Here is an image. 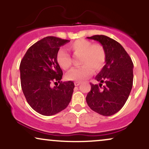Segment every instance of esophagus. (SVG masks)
Listing matches in <instances>:
<instances>
[{
    "label": "esophagus",
    "instance_id": "obj_1",
    "mask_svg": "<svg viewBox=\"0 0 149 149\" xmlns=\"http://www.w3.org/2000/svg\"><path fill=\"white\" fill-rule=\"evenodd\" d=\"M80 84V82H78V81H76L74 83L75 86H78V85H79Z\"/></svg>",
    "mask_w": 149,
    "mask_h": 149
}]
</instances>
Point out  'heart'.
Returning <instances> with one entry per match:
<instances>
[{
    "label": "heart",
    "mask_w": 149,
    "mask_h": 149,
    "mask_svg": "<svg viewBox=\"0 0 149 149\" xmlns=\"http://www.w3.org/2000/svg\"><path fill=\"white\" fill-rule=\"evenodd\" d=\"M69 49L76 54H81L80 64L78 68L72 69L66 74L69 80H83L87 79L95 71H99L103 68L107 60L105 49L101 44H92L85 39H78L69 45ZM56 59L61 69L68 70L71 66V57L64 49L57 51Z\"/></svg>",
    "instance_id": "obj_1"
}]
</instances>
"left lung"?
Segmentation results:
<instances>
[{
    "label": "left lung",
    "instance_id": "obj_1",
    "mask_svg": "<svg viewBox=\"0 0 149 149\" xmlns=\"http://www.w3.org/2000/svg\"><path fill=\"white\" fill-rule=\"evenodd\" d=\"M103 45L107 60L102 71L95 77L100 85L90 83L91 90L86 97L89 107L105 116L118 112L125 104L133 85V62L122 45L104 35L87 37ZM104 85L102 86V83Z\"/></svg>",
    "mask_w": 149,
    "mask_h": 149
}]
</instances>
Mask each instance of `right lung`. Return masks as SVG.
<instances>
[{
	"label": "right lung",
	"instance_id": "obj_1",
	"mask_svg": "<svg viewBox=\"0 0 149 149\" xmlns=\"http://www.w3.org/2000/svg\"><path fill=\"white\" fill-rule=\"evenodd\" d=\"M69 41L54 36L44 38L31 46L20 63L22 91L30 107L41 115H54L71 102L74 83L61 81L63 72L56 59L61 46ZM53 83L57 84L54 88Z\"/></svg>",
	"mask_w": 149,
	"mask_h": 149
}]
</instances>
